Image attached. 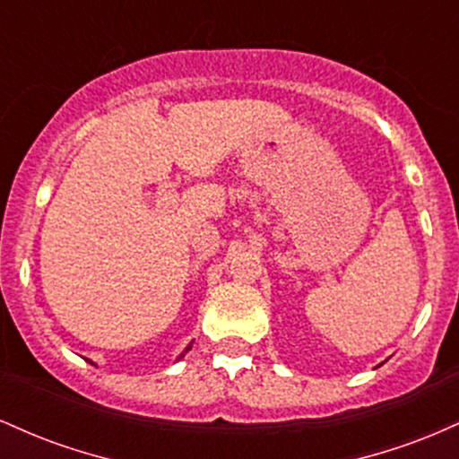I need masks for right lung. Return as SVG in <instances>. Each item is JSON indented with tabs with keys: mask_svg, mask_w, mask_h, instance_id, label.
I'll use <instances>...</instances> for the list:
<instances>
[{
	"mask_svg": "<svg viewBox=\"0 0 459 459\" xmlns=\"http://www.w3.org/2000/svg\"><path fill=\"white\" fill-rule=\"evenodd\" d=\"M187 350H189V347H187ZM187 350H186V351H187ZM183 356H186V354H181V356H178V358H183Z\"/></svg>",
	"mask_w": 459,
	"mask_h": 459,
	"instance_id": "add662e5",
	"label": "right lung"
}]
</instances>
